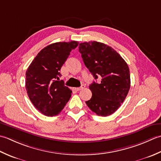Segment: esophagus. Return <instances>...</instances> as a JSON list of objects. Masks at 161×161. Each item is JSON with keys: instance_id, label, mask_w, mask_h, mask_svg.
I'll return each instance as SVG.
<instances>
[{"instance_id": "esophagus-1", "label": "esophagus", "mask_w": 161, "mask_h": 161, "mask_svg": "<svg viewBox=\"0 0 161 161\" xmlns=\"http://www.w3.org/2000/svg\"><path fill=\"white\" fill-rule=\"evenodd\" d=\"M85 87V85H82L80 87H76V91H80V90H81L84 89Z\"/></svg>"}]
</instances>
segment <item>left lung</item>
<instances>
[{"label":"left lung","instance_id":"obj_1","mask_svg":"<svg viewBox=\"0 0 161 161\" xmlns=\"http://www.w3.org/2000/svg\"><path fill=\"white\" fill-rule=\"evenodd\" d=\"M79 52L95 79L98 77L101 79L99 83L94 81L90 85L92 96L85 103L97 115H110L120 107L129 93V66L115 50L101 42L80 43Z\"/></svg>","mask_w":161,"mask_h":161}]
</instances>
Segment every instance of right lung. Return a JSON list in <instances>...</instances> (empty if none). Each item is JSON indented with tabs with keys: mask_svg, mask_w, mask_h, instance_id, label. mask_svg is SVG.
<instances>
[{
	"mask_svg": "<svg viewBox=\"0 0 161 161\" xmlns=\"http://www.w3.org/2000/svg\"><path fill=\"white\" fill-rule=\"evenodd\" d=\"M76 41L56 42L39 52L25 73L28 97L37 109L46 116L57 115L69 100L72 91L60 80V69Z\"/></svg>",
	"mask_w": 161,
	"mask_h": 161,
	"instance_id": "1",
	"label": "right lung"
}]
</instances>
